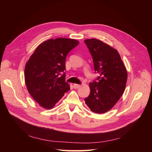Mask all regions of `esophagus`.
<instances>
[{"label": "esophagus", "mask_w": 152, "mask_h": 152, "mask_svg": "<svg viewBox=\"0 0 152 152\" xmlns=\"http://www.w3.org/2000/svg\"><path fill=\"white\" fill-rule=\"evenodd\" d=\"M80 86L79 84H73V87H74L75 89L79 88V87Z\"/></svg>", "instance_id": "esophagus-1"}]
</instances>
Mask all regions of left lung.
Segmentation results:
<instances>
[{"label":"left lung","instance_id":"left-lung-1","mask_svg":"<svg viewBox=\"0 0 152 152\" xmlns=\"http://www.w3.org/2000/svg\"><path fill=\"white\" fill-rule=\"evenodd\" d=\"M84 42L93 58L95 73L99 75L89 83L90 94L84 101L92 112L104 113L122 96L127 70L116 49L95 39H86Z\"/></svg>","mask_w":152,"mask_h":152}]
</instances>
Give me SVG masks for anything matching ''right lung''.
I'll return each mask as SVG.
<instances>
[{
  "label": "right lung",
  "instance_id": "right-lung-1",
  "mask_svg": "<svg viewBox=\"0 0 152 152\" xmlns=\"http://www.w3.org/2000/svg\"><path fill=\"white\" fill-rule=\"evenodd\" d=\"M78 40L58 38L40 44L26 62L25 84L29 93L41 107H54L70 87L65 82V59L79 44Z\"/></svg>",
  "mask_w": 152,
  "mask_h": 152
}]
</instances>
